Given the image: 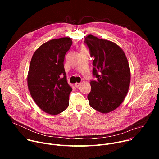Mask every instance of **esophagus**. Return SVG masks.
Segmentation results:
<instances>
[{
    "label": "esophagus",
    "mask_w": 159,
    "mask_h": 159,
    "mask_svg": "<svg viewBox=\"0 0 159 159\" xmlns=\"http://www.w3.org/2000/svg\"><path fill=\"white\" fill-rule=\"evenodd\" d=\"M80 85H81V83H75V86L77 88L79 87Z\"/></svg>",
    "instance_id": "obj_1"
}]
</instances>
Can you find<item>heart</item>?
Masks as SVG:
<instances>
[{
	"instance_id": "obj_1",
	"label": "heart",
	"mask_w": 159,
	"mask_h": 159,
	"mask_svg": "<svg viewBox=\"0 0 159 159\" xmlns=\"http://www.w3.org/2000/svg\"><path fill=\"white\" fill-rule=\"evenodd\" d=\"M82 49H85V48H82Z\"/></svg>"
}]
</instances>
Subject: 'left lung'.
Returning a JSON list of instances; mask_svg holds the SVG:
<instances>
[{"instance_id":"1","label":"left lung","mask_w":159,"mask_h":159,"mask_svg":"<svg viewBox=\"0 0 159 159\" xmlns=\"http://www.w3.org/2000/svg\"><path fill=\"white\" fill-rule=\"evenodd\" d=\"M84 42L94 58L93 75L98 78L90 82L89 103L106 114L118 108L127 95L131 79L129 63L123 50L114 42L92 34L86 36Z\"/></svg>"}]
</instances>
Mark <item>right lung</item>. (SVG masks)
<instances>
[{"mask_svg": "<svg viewBox=\"0 0 159 159\" xmlns=\"http://www.w3.org/2000/svg\"><path fill=\"white\" fill-rule=\"evenodd\" d=\"M72 44L64 37L43 43L34 52L28 74V87L37 106L44 112L57 115L69 104L72 89L68 84L63 61Z\"/></svg>", "mask_w": 159, "mask_h": 159, "instance_id": "right-lung-1", "label": "right lung"}]
</instances>
